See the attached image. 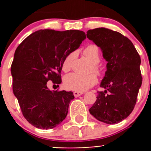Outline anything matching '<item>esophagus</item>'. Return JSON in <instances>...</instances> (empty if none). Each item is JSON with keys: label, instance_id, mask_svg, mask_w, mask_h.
<instances>
[{"label": "esophagus", "instance_id": "1", "mask_svg": "<svg viewBox=\"0 0 151 151\" xmlns=\"http://www.w3.org/2000/svg\"><path fill=\"white\" fill-rule=\"evenodd\" d=\"M83 92H77V91H74V96L75 97H78L80 96L83 95Z\"/></svg>", "mask_w": 151, "mask_h": 151}]
</instances>
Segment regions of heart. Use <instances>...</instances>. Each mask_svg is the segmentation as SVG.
Instances as JSON below:
<instances>
[{"label":"heart","instance_id":"obj_1","mask_svg":"<svg viewBox=\"0 0 151 151\" xmlns=\"http://www.w3.org/2000/svg\"><path fill=\"white\" fill-rule=\"evenodd\" d=\"M83 54L92 63L91 70L97 75H101V69L98 63L100 61L99 48L96 45H89L83 50ZM74 52L68 54L63 60L62 63V70L65 72L69 71L71 62L74 58ZM97 83V78L94 74L80 75V74L71 73L63 79V85L67 90L83 92L93 86Z\"/></svg>","mask_w":151,"mask_h":151}]
</instances>
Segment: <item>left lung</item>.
<instances>
[{
    "label": "left lung",
    "mask_w": 151,
    "mask_h": 151,
    "mask_svg": "<svg viewBox=\"0 0 151 151\" xmlns=\"http://www.w3.org/2000/svg\"><path fill=\"white\" fill-rule=\"evenodd\" d=\"M87 38L101 48L107 61L96 101L89 112L101 122L120 123L134 108L142 77L140 56L132 42L121 33L105 28L87 31Z\"/></svg>",
    "instance_id": "8db88e82"
}]
</instances>
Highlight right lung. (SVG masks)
<instances>
[{
  "label": "right lung",
  "mask_w": 151,
  "mask_h": 151,
  "mask_svg": "<svg viewBox=\"0 0 151 151\" xmlns=\"http://www.w3.org/2000/svg\"><path fill=\"white\" fill-rule=\"evenodd\" d=\"M86 39L77 30H39L17 48L11 67L13 92L25 119L35 127L50 129L66 118L71 91H50L49 80L58 85L65 58Z\"/></svg>",
  "instance_id": "1"
}]
</instances>
